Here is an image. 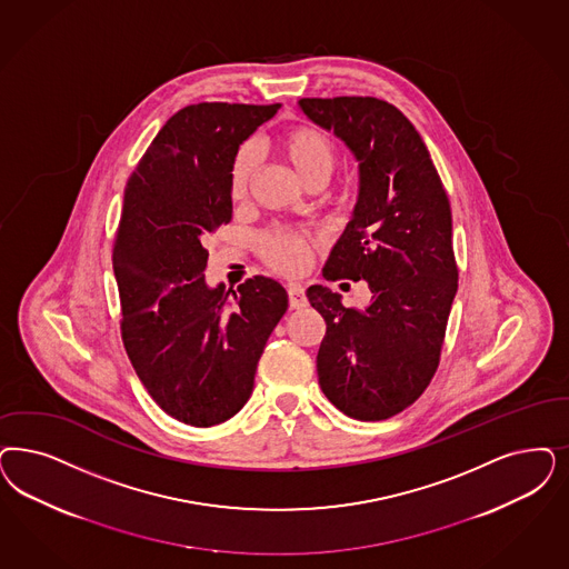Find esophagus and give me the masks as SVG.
Segmentation results:
<instances>
[{"label":"esophagus","instance_id":"esophagus-1","mask_svg":"<svg viewBox=\"0 0 569 569\" xmlns=\"http://www.w3.org/2000/svg\"><path fill=\"white\" fill-rule=\"evenodd\" d=\"M288 298H290V307L292 309L307 307V296H305V288L300 283H290L288 286Z\"/></svg>","mask_w":569,"mask_h":569}]
</instances>
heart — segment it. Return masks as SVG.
<instances>
[{"mask_svg":"<svg viewBox=\"0 0 569 569\" xmlns=\"http://www.w3.org/2000/svg\"><path fill=\"white\" fill-rule=\"evenodd\" d=\"M274 151L283 157L298 177L305 182L313 178H328L336 163V147L332 138L323 130L298 123L283 130L274 138ZM254 174V156L248 147L239 149L229 170V196L243 199L248 193L250 180ZM317 237L311 233H298L288 229H271L258 237V254L279 273H302L309 267L311 246Z\"/></svg>","mask_w":569,"mask_h":569,"instance_id":"obj_1","label":"heart"}]
</instances>
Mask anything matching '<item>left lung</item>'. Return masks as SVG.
Masks as SVG:
<instances>
[{"mask_svg": "<svg viewBox=\"0 0 569 569\" xmlns=\"http://www.w3.org/2000/svg\"><path fill=\"white\" fill-rule=\"evenodd\" d=\"M298 104L359 161L353 220L323 277L366 279L372 292L366 309H355L326 286L307 290L326 319L319 387L355 420H387L412 406L439 368L458 290L450 199L427 144L391 102L336 97Z\"/></svg>", "mask_w": 569, "mask_h": 569, "instance_id": "1", "label": "left lung"}]
</instances>
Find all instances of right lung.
Returning <instances> with one entry per match:
<instances>
[{"instance_id":"add662e5","label":"right lung","mask_w":569,"mask_h":569,"mask_svg":"<svg viewBox=\"0 0 569 569\" xmlns=\"http://www.w3.org/2000/svg\"><path fill=\"white\" fill-rule=\"evenodd\" d=\"M281 104L199 102L180 109L128 178L113 243L121 340L157 406L191 427L236 416L258 359L288 309L274 279L206 286L203 239L231 222L239 144ZM232 296L229 297L228 295Z\"/></svg>"}]
</instances>
